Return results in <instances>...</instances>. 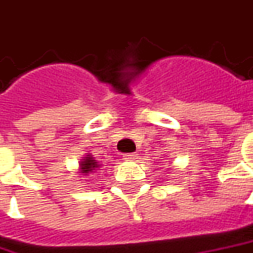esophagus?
I'll return each instance as SVG.
<instances>
[{"mask_svg": "<svg viewBox=\"0 0 253 253\" xmlns=\"http://www.w3.org/2000/svg\"><path fill=\"white\" fill-rule=\"evenodd\" d=\"M125 157V160H128V161H131V160H135L137 158V154L135 153H127L123 155Z\"/></svg>", "mask_w": 253, "mask_h": 253, "instance_id": "34e87169", "label": "esophagus"}]
</instances>
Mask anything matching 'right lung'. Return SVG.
I'll return each mask as SVG.
<instances>
[{
  "label": "right lung",
  "mask_w": 253,
  "mask_h": 253,
  "mask_svg": "<svg viewBox=\"0 0 253 253\" xmlns=\"http://www.w3.org/2000/svg\"><path fill=\"white\" fill-rule=\"evenodd\" d=\"M95 168H98V164L95 160H92L91 155H88L83 162H81V170L83 173H89V172H93Z\"/></svg>",
  "instance_id": "obj_1"
}]
</instances>
